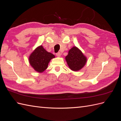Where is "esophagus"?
<instances>
[{
    "label": "esophagus",
    "mask_w": 121,
    "mask_h": 121,
    "mask_svg": "<svg viewBox=\"0 0 121 121\" xmlns=\"http://www.w3.org/2000/svg\"><path fill=\"white\" fill-rule=\"evenodd\" d=\"M56 56H58V57H60L61 56V53L60 52H57L56 53Z\"/></svg>",
    "instance_id": "obj_1"
}]
</instances>
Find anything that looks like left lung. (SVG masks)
I'll use <instances>...</instances> for the list:
<instances>
[{"mask_svg": "<svg viewBox=\"0 0 121 121\" xmlns=\"http://www.w3.org/2000/svg\"><path fill=\"white\" fill-rule=\"evenodd\" d=\"M69 68L73 71H78L82 69L87 61L81 50L76 46L73 47L69 51L68 54L65 57Z\"/></svg>", "mask_w": 121, "mask_h": 121, "instance_id": "8db88e82", "label": "left lung"}]
</instances>
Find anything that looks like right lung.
<instances>
[{
  "mask_svg": "<svg viewBox=\"0 0 121 121\" xmlns=\"http://www.w3.org/2000/svg\"><path fill=\"white\" fill-rule=\"evenodd\" d=\"M54 57V55L47 52L42 45H40L30 55L29 61L35 71L41 73L47 68L49 61Z\"/></svg>",
  "mask_w": 121,
  "mask_h": 121,
  "instance_id": "add662e5",
  "label": "right lung"
}]
</instances>
